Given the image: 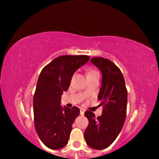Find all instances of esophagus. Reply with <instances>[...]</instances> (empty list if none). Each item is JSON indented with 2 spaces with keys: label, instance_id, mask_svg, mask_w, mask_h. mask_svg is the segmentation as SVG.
Masks as SVG:
<instances>
[{
  "label": "esophagus",
  "instance_id": "esophagus-1",
  "mask_svg": "<svg viewBox=\"0 0 159 159\" xmlns=\"http://www.w3.org/2000/svg\"><path fill=\"white\" fill-rule=\"evenodd\" d=\"M84 112H85V110L83 109H80V115H84Z\"/></svg>",
  "mask_w": 159,
  "mask_h": 159
}]
</instances>
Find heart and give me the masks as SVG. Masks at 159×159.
Listing matches in <instances>:
<instances>
[{"instance_id":"obj_1","label":"heart","mask_w":159,"mask_h":159,"mask_svg":"<svg viewBox=\"0 0 159 159\" xmlns=\"http://www.w3.org/2000/svg\"><path fill=\"white\" fill-rule=\"evenodd\" d=\"M98 74H99V73L96 69H93V68H90L88 69L87 76H95V75H98Z\"/></svg>"}]
</instances>
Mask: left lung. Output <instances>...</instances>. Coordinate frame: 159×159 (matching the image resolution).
Wrapping results in <instances>:
<instances>
[{
    "label": "left lung",
    "instance_id": "1",
    "mask_svg": "<svg viewBox=\"0 0 159 159\" xmlns=\"http://www.w3.org/2000/svg\"><path fill=\"white\" fill-rule=\"evenodd\" d=\"M90 61L102 75L98 98L104 108L98 118L92 111L85 112L89 124L84 137L90 147L101 150L109 147L122 130L126 117L128 92L121 71L114 63L103 57H94Z\"/></svg>",
    "mask_w": 159,
    "mask_h": 159
}]
</instances>
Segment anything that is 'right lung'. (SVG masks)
I'll return each instance as SVG.
<instances>
[{"label":"right lung","instance_id":"obj_1","mask_svg":"<svg viewBox=\"0 0 159 159\" xmlns=\"http://www.w3.org/2000/svg\"><path fill=\"white\" fill-rule=\"evenodd\" d=\"M89 60L87 55L60 56L40 74L33 100L34 124L39 138L49 149H60L68 143L80 110L61 107V95L68 90L75 71Z\"/></svg>","mask_w":159,"mask_h":159}]
</instances>
